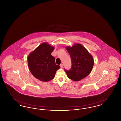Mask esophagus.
Wrapping results in <instances>:
<instances>
[{
	"label": "esophagus",
	"instance_id": "1",
	"mask_svg": "<svg viewBox=\"0 0 121 121\" xmlns=\"http://www.w3.org/2000/svg\"><path fill=\"white\" fill-rule=\"evenodd\" d=\"M60 67L61 68H63V64H61L60 65Z\"/></svg>",
	"mask_w": 121,
	"mask_h": 121
}]
</instances>
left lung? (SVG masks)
<instances>
[{
  "instance_id": "obj_1",
  "label": "left lung",
  "mask_w": 121,
  "mask_h": 121,
  "mask_svg": "<svg viewBox=\"0 0 121 121\" xmlns=\"http://www.w3.org/2000/svg\"><path fill=\"white\" fill-rule=\"evenodd\" d=\"M72 61L71 69H64L68 78L78 81L86 78L92 70L94 61L92 55L80 44H75L72 47H67Z\"/></svg>"
}]
</instances>
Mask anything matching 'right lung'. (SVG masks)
Instances as JSON below:
<instances>
[{"mask_svg":"<svg viewBox=\"0 0 121 121\" xmlns=\"http://www.w3.org/2000/svg\"><path fill=\"white\" fill-rule=\"evenodd\" d=\"M54 47L43 43L37 47L28 56V63L30 71L36 78L43 82L52 79L60 66L56 65L55 58L51 55Z\"/></svg>","mask_w":121,"mask_h":121,"instance_id":"add662e5","label":"right lung"}]
</instances>
